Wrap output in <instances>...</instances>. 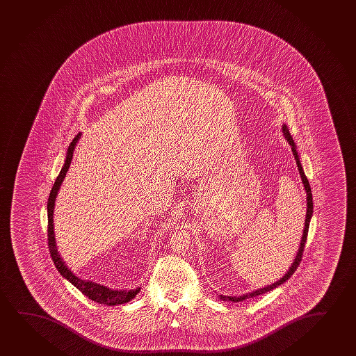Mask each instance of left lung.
<instances>
[{"label":"left lung","instance_id":"left-lung-1","mask_svg":"<svg viewBox=\"0 0 356 356\" xmlns=\"http://www.w3.org/2000/svg\"><path fill=\"white\" fill-rule=\"evenodd\" d=\"M284 137L285 139L288 140L289 145H291V150H293V154H294L295 160H296V164H298V169H299L300 176H301V180H302V184H304L305 191H306V196H307V211H306V219H305V227L304 232H302V237H301V243H300L299 251H298V254H296V257H295L294 262L291 264V267L289 268L286 274L284 275L283 278L278 280V282H275V283L270 284V285H267V286H264L262 289H258V290H254V291H251V293H248V294L241 295V296H225V295H219L220 296V299L222 301H232V302H241L243 300L246 299H252V298H256L258 295L264 294V293H267V291H270V290H273L274 288H277L279 285H282L284 282H286L293 274L295 273V270L298 269L299 267L300 262H301V258H302V254H304V248L305 243H306V240H307V232H309V220H311V217H312V213H314V202H312V192H311V187H309V182L307 180V177L305 175L304 169H302V165H301V161H300L299 154H298V150H296V145H295L294 140H293V137L290 136V132H289V129L286 127V124H283Z\"/></svg>","mask_w":356,"mask_h":356}]
</instances>
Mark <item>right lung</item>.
Wrapping results in <instances>:
<instances>
[{
    "mask_svg": "<svg viewBox=\"0 0 356 356\" xmlns=\"http://www.w3.org/2000/svg\"><path fill=\"white\" fill-rule=\"evenodd\" d=\"M79 137H81V134H78L73 138L71 145L68 147L65 164L62 166L61 171H60V174L57 176L55 184L52 186L51 192H50V196H49V201H47V245H49V250H50V256H51L55 267L61 273L62 277L67 279L70 283L74 285L82 294L88 296L89 299L93 300V301L98 302V304L108 305V306L126 304V302H129V301L134 299L136 295L138 294L139 289L140 288L129 290V291L127 290H113V289H108V286H104L102 284L94 283V282H89V280H82V279L76 277L71 272V269H68L67 266L62 261V258L60 257V254L57 252L55 234H54V219H52V217H54V208H55L57 192L60 190L62 181H63L65 176L67 174L68 168H70L71 161H72L73 150L76 148Z\"/></svg>",
    "mask_w": 356,
    "mask_h": 356,
    "instance_id": "1",
    "label": "right lung"
}]
</instances>
